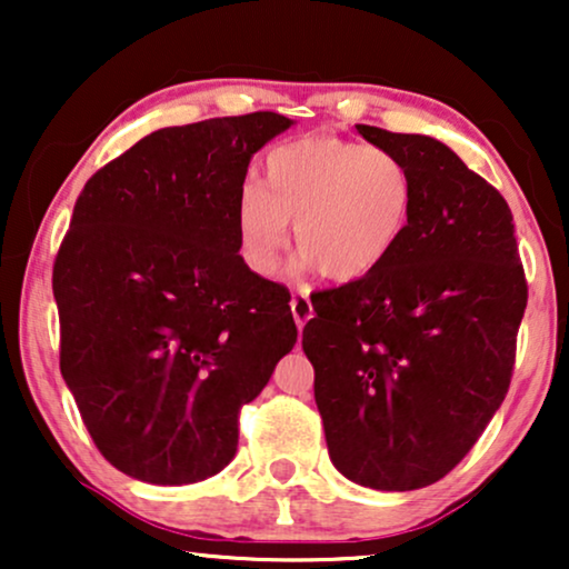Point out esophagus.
<instances>
[{"label": "esophagus", "instance_id": "esophagus-1", "mask_svg": "<svg viewBox=\"0 0 569 569\" xmlns=\"http://www.w3.org/2000/svg\"><path fill=\"white\" fill-rule=\"evenodd\" d=\"M290 308H292L295 323H298V329L302 331V326H306L310 318H313V302H310L308 292H295L292 300H290Z\"/></svg>", "mask_w": 569, "mask_h": 569}]
</instances>
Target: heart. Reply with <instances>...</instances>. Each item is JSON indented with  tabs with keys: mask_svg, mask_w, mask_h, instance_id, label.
Returning a JSON list of instances; mask_svg holds the SVG:
<instances>
[{
	"mask_svg": "<svg viewBox=\"0 0 569 569\" xmlns=\"http://www.w3.org/2000/svg\"><path fill=\"white\" fill-rule=\"evenodd\" d=\"M415 201V176L386 147L331 134L290 139L263 154L261 186H240V256L256 274L274 277L290 240L287 222H295L302 259L331 282H355L391 259Z\"/></svg>",
	"mask_w": 569,
	"mask_h": 569,
	"instance_id": "1",
	"label": "heart"
}]
</instances>
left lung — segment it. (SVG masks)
Wrapping results in <instances>:
<instances>
[{
  "mask_svg": "<svg viewBox=\"0 0 569 569\" xmlns=\"http://www.w3.org/2000/svg\"><path fill=\"white\" fill-rule=\"evenodd\" d=\"M357 131L407 162L415 214L378 271L310 298L302 352L333 466L409 492L453 471L500 409L528 284L492 183L432 137Z\"/></svg>",
  "mask_w": 569,
  "mask_h": 569,
  "instance_id": "left-lung-1",
  "label": "left lung"
}]
</instances>
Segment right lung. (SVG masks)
Here are the masks:
<instances>
[{"mask_svg": "<svg viewBox=\"0 0 569 569\" xmlns=\"http://www.w3.org/2000/svg\"><path fill=\"white\" fill-rule=\"evenodd\" d=\"M274 111L168 127L84 183L53 259L59 368L92 442L150 485L214 477L238 417L298 341L290 292L246 267L248 162Z\"/></svg>", "mask_w": 569, "mask_h": 569, "instance_id": "right-lung-1", "label": "right lung"}]
</instances>
